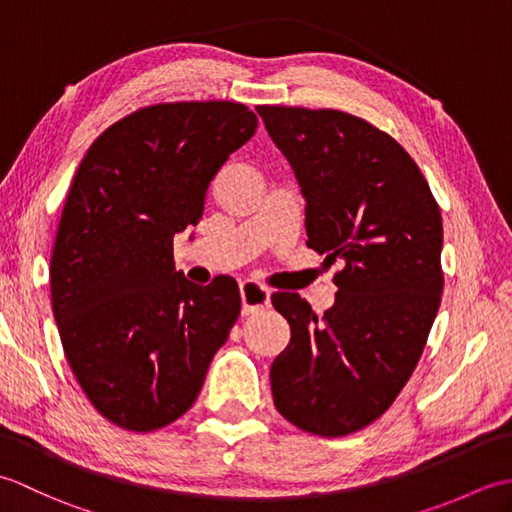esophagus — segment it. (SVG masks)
Segmentation results:
<instances>
[{"label":"esophagus","mask_w":512,"mask_h":512,"mask_svg":"<svg viewBox=\"0 0 512 512\" xmlns=\"http://www.w3.org/2000/svg\"><path fill=\"white\" fill-rule=\"evenodd\" d=\"M239 292H242V314L248 317V314H257L259 310H264L270 306V290L262 284H257L253 279H246L242 286H239Z\"/></svg>","instance_id":"1"}]
</instances>
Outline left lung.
I'll list each match as a JSON object with an SVG mask.
<instances>
[{"mask_svg":"<svg viewBox=\"0 0 512 512\" xmlns=\"http://www.w3.org/2000/svg\"><path fill=\"white\" fill-rule=\"evenodd\" d=\"M306 195L308 248L336 270L317 317L275 292L290 343L270 367L277 411L339 438L391 407L416 369L440 308L442 215L420 167L383 129L339 110L259 105Z\"/></svg>","mask_w":512,"mask_h":512,"instance_id":"left-lung-1","label":"left lung"}]
</instances>
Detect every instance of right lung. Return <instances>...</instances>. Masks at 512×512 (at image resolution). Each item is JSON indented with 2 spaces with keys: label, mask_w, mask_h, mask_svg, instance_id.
I'll return each mask as SVG.
<instances>
[{
  "label": "right lung",
  "mask_w": 512,
  "mask_h": 512,
  "mask_svg": "<svg viewBox=\"0 0 512 512\" xmlns=\"http://www.w3.org/2000/svg\"><path fill=\"white\" fill-rule=\"evenodd\" d=\"M259 121L233 101L147 105L110 125L74 173L50 259L52 314L85 396L149 433L198 398L242 308L237 281L176 273L173 235L198 224L211 180Z\"/></svg>",
  "instance_id": "right-lung-1"
}]
</instances>
